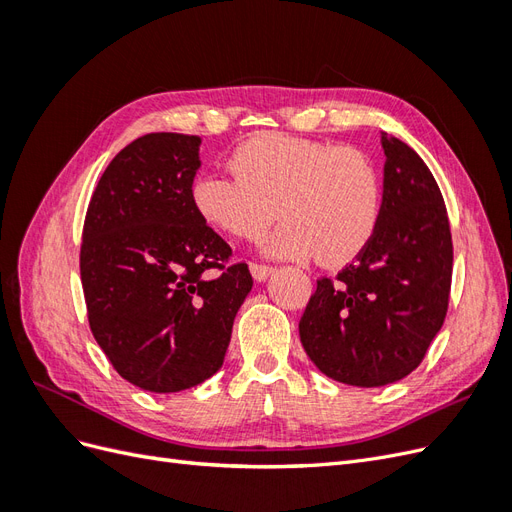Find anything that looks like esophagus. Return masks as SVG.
Returning a JSON list of instances; mask_svg holds the SVG:
<instances>
[{"label": "esophagus", "mask_w": 512, "mask_h": 512, "mask_svg": "<svg viewBox=\"0 0 512 512\" xmlns=\"http://www.w3.org/2000/svg\"><path fill=\"white\" fill-rule=\"evenodd\" d=\"M250 271L254 275V280L265 282L267 277L273 273V267L271 265H262V262H250Z\"/></svg>", "instance_id": "34e87169"}]
</instances>
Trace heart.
Listing matches in <instances>:
<instances>
[{"label":"heart","instance_id":"obj_1","mask_svg":"<svg viewBox=\"0 0 512 512\" xmlns=\"http://www.w3.org/2000/svg\"><path fill=\"white\" fill-rule=\"evenodd\" d=\"M235 177L200 175L192 203L200 218L237 239H267L282 258L312 256L322 267H342L374 239L382 213L380 173L365 151L288 134H258L230 156Z\"/></svg>","mask_w":512,"mask_h":512}]
</instances>
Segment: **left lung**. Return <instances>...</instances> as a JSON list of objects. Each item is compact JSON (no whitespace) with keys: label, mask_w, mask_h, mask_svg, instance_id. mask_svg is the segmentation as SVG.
Returning <instances> with one entry per match:
<instances>
[{"label":"left lung","mask_w":512,"mask_h":512,"mask_svg":"<svg viewBox=\"0 0 512 512\" xmlns=\"http://www.w3.org/2000/svg\"><path fill=\"white\" fill-rule=\"evenodd\" d=\"M384 192L374 239L335 280L320 277L299 322L309 359L337 382L406 378L442 329L453 239L442 192L418 153L382 134Z\"/></svg>","instance_id":"8db88e82"}]
</instances>
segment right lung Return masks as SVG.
<instances>
[{
    "label": "right lung",
    "instance_id": "obj_1",
    "mask_svg": "<svg viewBox=\"0 0 512 512\" xmlns=\"http://www.w3.org/2000/svg\"><path fill=\"white\" fill-rule=\"evenodd\" d=\"M198 147L190 134L136 138L106 166L83 224L89 329L117 374L151 393L192 389L222 367L254 284L192 203Z\"/></svg>",
    "mask_w": 512,
    "mask_h": 512
}]
</instances>
